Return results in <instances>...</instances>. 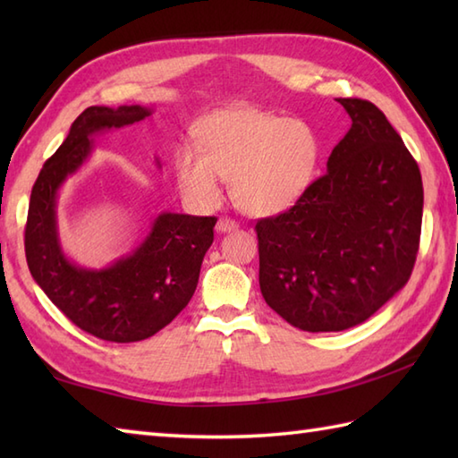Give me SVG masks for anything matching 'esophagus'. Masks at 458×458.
I'll list each match as a JSON object with an SVG mask.
<instances>
[{
  "instance_id": "obj_1",
  "label": "esophagus",
  "mask_w": 458,
  "mask_h": 458,
  "mask_svg": "<svg viewBox=\"0 0 458 458\" xmlns=\"http://www.w3.org/2000/svg\"><path fill=\"white\" fill-rule=\"evenodd\" d=\"M238 228V222L230 220V218H220L216 222V232H220V234H226V232H234Z\"/></svg>"
}]
</instances>
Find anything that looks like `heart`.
<instances>
[{
  "instance_id": "b5f03b06",
  "label": "heart",
  "mask_w": 458,
  "mask_h": 458,
  "mask_svg": "<svg viewBox=\"0 0 458 458\" xmlns=\"http://www.w3.org/2000/svg\"><path fill=\"white\" fill-rule=\"evenodd\" d=\"M197 148L174 151V177L184 197L210 208L230 179L232 200L251 216L293 208L317 177L320 141L303 120L259 108H228L207 115Z\"/></svg>"
}]
</instances>
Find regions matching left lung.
Returning <instances> with one entry per match:
<instances>
[{
    "label": "left lung",
    "mask_w": 458,
    "mask_h": 458,
    "mask_svg": "<svg viewBox=\"0 0 458 458\" xmlns=\"http://www.w3.org/2000/svg\"><path fill=\"white\" fill-rule=\"evenodd\" d=\"M352 120L293 208L256 224L259 289L289 325L338 333L382 309L411 276L423 182L372 102L336 98Z\"/></svg>",
    "instance_id": "left-lung-1"
}]
</instances>
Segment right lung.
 Instances as JSON below:
<instances>
[{
	"label": "right lung",
	"mask_w": 458,
	"mask_h": 458,
	"mask_svg": "<svg viewBox=\"0 0 458 458\" xmlns=\"http://www.w3.org/2000/svg\"><path fill=\"white\" fill-rule=\"evenodd\" d=\"M148 106H90L33 184L25 226V256L37 285L72 323L108 343H138L167 327L197 289L214 216L159 212L130 254L104 267L79 266L58 236V192L94 151V138L138 123ZM157 165L161 167L159 159Z\"/></svg>",
	"instance_id": "right-lung-1"
}]
</instances>
